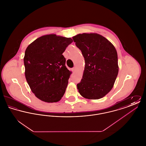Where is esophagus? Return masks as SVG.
<instances>
[{
    "instance_id": "esophagus-1",
    "label": "esophagus",
    "mask_w": 146,
    "mask_h": 146,
    "mask_svg": "<svg viewBox=\"0 0 146 146\" xmlns=\"http://www.w3.org/2000/svg\"><path fill=\"white\" fill-rule=\"evenodd\" d=\"M76 67H73V68H72V71L73 72H75L76 70Z\"/></svg>"
}]
</instances>
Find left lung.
Masks as SVG:
<instances>
[{
	"mask_svg": "<svg viewBox=\"0 0 146 146\" xmlns=\"http://www.w3.org/2000/svg\"><path fill=\"white\" fill-rule=\"evenodd\" d=\"M85 60L83 78L76 86L89 100H98L113 88L118 76V55L114 45L101 35L90 33L73 36Z\"/></svg>",
	"mask_w": 146,
	"mask_h": 146,
	"instance_id": "left-lung-1",
	"label": "left lung"
}]
</instances>
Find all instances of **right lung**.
Returning a JSON list of instances; mask_svg holds the SVG:
<instances>
[{"mask_svg":"<svg viewBox=\"0 0 146 146\" xmlns=\"http://www.w3.org/2000/svg\"><path fill=\"white\" fill-rule=\"evenodd\" d=\"M70 38L45 35L31 43L23 58L25 77L31 90L42 101L53 103L64 95L72 72L62 55Z\"/></svg>","mask_w":146,"mask_h":146,"instance_id":"add662e5","label":"right lung"}]
</instances>
